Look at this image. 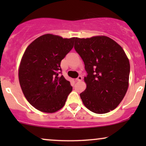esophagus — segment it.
Returning <instances> with one entry per match:
<instances>
[{"instance_id": "obj_1", "label": "esophagus", "mask_w": 146, "mask_h": 146, "mask_svg": "<svg viewBox=\"0 0 146 146\" xmlns=\"http://www.w3.org/2000/svg\"><path fill=\"white\" fill-rule=\"evenodd\" d=\"M76 80L78 81V82L82 81V77L81 76H79L78 77V78H76Z\"/></svg>"}]
</instances>
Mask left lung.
Segmentation results:
<instances>
[{"mask_svg": "<svg viewBox=\"0 0 146 146\" xmlns=\"http://www.w3.org/2000/svg\"><path fill=\"white\" fill-rule=\"evenodd\" d=\"M74 48L88 73L84 77L86 88L80 94L84 105L96 113L114 110L129 86L130 66L124 50L106 36L76 38Z\"/></svg>", "mask_w": 146, "mask_h": 146, "instance_id": "left-lung-1", "label": "left lung"}]
</instances>
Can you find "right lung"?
<instances>
[{
    "label": "right lung",
    "instance_id": "add662e5",
    "mask_svg": "<svg viewBox=\"0 0 146 146\" xmlns=\"http://www.w3.org/2000/svg\"><path fill=\"white\" fill-rule=\"evenodd\" d=\"M75 40L46 34L32 42L23 54L19 68L20 85L28 102L42 112L58 111L72 90L70 82L58 72Z\"/></svg>",
    "mask_w": 146,
    "mask_h": 146
}]
</instances>
